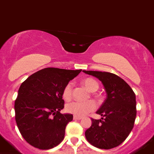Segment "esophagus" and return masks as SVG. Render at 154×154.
Segmentation results:
<instances>
[{
    "instance_id": "1",
    "label": "esophagus",
    "mask_w": 154,
    "mask_h": 154,
    "mask_svg": "<svg viewBox=\"0 0 154 154\" xmlns=\"http://www.w3.org/2000/svg\"><path fill=\"white\" fill-rule=\"evenodd\" d=\"M82 119V117H77V116H74V120H80Z\"/></svg>"
}]
</instances>
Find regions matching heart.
<instances>
[{"label":"heart","mask_w":154,"mask_h":154,"mask_svg":"<svg viewBox=\"0 0 154 154\" xmlns=\"http://www.w3.org/2000/svg\"><path fill=\"white\" fill-rule=\"evenodd\" d=\"M84 85L87 89L91 92H95L99 88V84L96 80L92 78H87L83 81ZM72 89L73 85L71 83H68L65 86L62 93V96L65 100H69L71 99ZM97 107V105L94 100H88L87 102H79L73 101L67 103L66 106V110L67 113L77 116V117H84L90 112L94 111Z\"/></svg>","instance_id":"b5f03b06"}]
</instances>
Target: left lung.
I'll return each mask as SVG.
<instances>
[{"instance_id":"8db88e82","label":"left lung","mask_w":154,"mask_h":154,"mask_svg":"<svg viewBox=\"0 0 154 154\" xmlns=\"http://www.w3.org/2000/svg\"><path fill=\"white\" fill-rule=\"evenodd\" d=\"M100 80L106 98L97 113L100 120L91 119L92 124L85 132L87 141L100 149H109L124 142L132 131L137 109L136 96L122 78L109 72L83 70Z\"/></svg>"}]
</instances>
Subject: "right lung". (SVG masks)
<instances>
[{
  "label": "right lung",
  "instance_id": "obj_1",
  "mask_svg": "<svg viewBox=\"0 0 154 154\" xmlns=\"http://www.w3.org/2000/svg\"><path fill=\"white\" fill-rule=\"evenodd\" d=\"M80 72L48 67L22 83L14 103L15 120L29 144L49 149L63 140L66 126L72 121L73 115L60 113L64 107L62 93L69 81Z\"/></svg>",
  "mask_w": 154,
  "mask_h": 154
}]
</instances>
